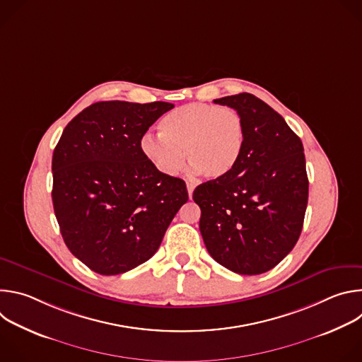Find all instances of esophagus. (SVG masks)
Here are the masks:
<instances>
[{
    "mask_svg": "<svg viewBox=\"0 0 362 362\" xmlns=\"http://www.w3.org/2000/svg\"><path fill=\"white\" fill-rule=\"evenodd\" d=\"M187 193H189V197L192 199V196H193V190H194V183H192V182H187Z\"/></svg>",
    "mask_w": 362,
    "mask_h": 362,
    "instance_id": "esophagus-1",
    "label": "esophagus"
}]
</instances>
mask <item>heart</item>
I'll use <instances>...</instances> for the list:
<instances>
[{
	"instance_id": "b5f03b06",
	"label": "heart",
	"mask_w": 362,
	"mask_h": 362,
	"mask_svg": "<svg viewBox=\"0 0 362 362\" xmlns=\"http://www.w3.org/2000/svg\"><path fill=\"white\" fill-rule=\"evenodd\" d=\"M245 123L232 107L190 103L160 120V134L140 139L143 156L163 176L190 166L206 179H222L238 165L245 146Z\"/></svg>"
}]
</instances>
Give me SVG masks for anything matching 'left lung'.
I'll list each match as a JSON object with an SVG mask.
<instances>
[{"label":"left lung","mask_w":362,"mask_h":362,"mask_svg":"<svg viewBox=\"0 0 362 362\" xmlns=\"http://www.w3.org/2000/svg\"><path fill=\"white\" fill-rule=\"evenodd\" d=\"M214 101L240 113L246 136L235 169L194 189L199 229L218 264L259 275L275 268L299 239L308 204L303 146L284 117L253 94Z\"/></svg>","instance_id":"8db88e82"}]
</instances>
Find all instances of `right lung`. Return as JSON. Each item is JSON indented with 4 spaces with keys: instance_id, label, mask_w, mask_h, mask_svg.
<instances>
[{
    "instance_id": "right-lung-1",
    "label": "right lung",
    "mask_w": 362,
    "mask_h": 362,
    "mask_svg": "<svg viewBox=\"0 0 362 362\" xmlns=\"http://www.w3.org/2000/svg\"><path fill=\"white\" fill-rule=\"evenodd\" d=\"M172 103L98 101L64 129L53 153V206L70 252L100 275L124 274L159 249L187 202L186 185L143 156L140 139Z\"/></svg>"
}]
</instances>
